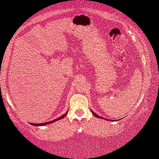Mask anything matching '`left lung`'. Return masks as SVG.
Returning <instances> with one entry per match:
<instances>
[{"instance_id": "obj_1", "label": "left lung", "mask_w": 159, "mask_h": 159, "mask_svg": "<svg viewBox=\"0 0 159 159\" xmlns=\"http://www.w3.org/2000/svg\"><path fill=\"white\" fill-rule=\"evenodd\" d=\"M92 113H93V116H94L95 117H97V118H103V119H104L103 118H102V117H101V116H98V115H97V114H96V113H94V112H93L92 111ZM106 120H107V119H106Z\"/></svg>"}]
</instances>
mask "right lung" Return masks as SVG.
Masks as SVG:
<instances>
[{
  "instance_id": "obj_1",
  "label": "right lung",
  "mask_w": 159,
  "mask_h": 159,
  "mask_svg": "<svg viewBox=\"0 0 159 159\" xmlns=\"http://www.w3.org/2000/svg\"><path fill=\"white\" fill-rule=\"evenodd\" d=\"M67 112H66V113H65V114H63V115H62V116H60L59 118H56V119H55V120H52V121L46 122V123H39V124H37V123H30V124H31V125H35V126H42V125H46L51 124V123H54V122L58 121V120H61V119H62V118H65V116H66L67 115Z\"/></svg>"
}]
</instances>
